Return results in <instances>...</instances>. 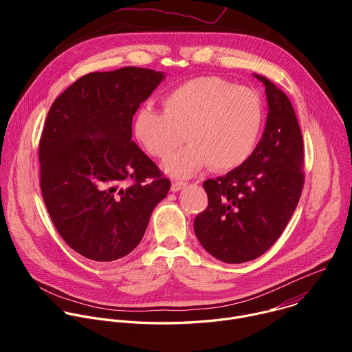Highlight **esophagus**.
Returning a JSON list of instances; mask_svg holds the SVG:
<instances>
[{
  "mask_svg": "<svg viewBox=\"0 0 352 352\" xmlns=\"http://www.w3.org/2000/svg\"><path fill=\"white\" fill-rule=\"evenodd\" d=\"M185 185H186V182H184V181H174V182L171 184V190H173V192H178V190H181Z\"/></svg>",
  "mask_w": 352,
  "mask_h": 352,
  "instance_id": "esophagus-1",
  "label": "esophagus"
}]
</instances>
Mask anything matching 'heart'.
<instances>
[{"label": "heart", "mask_w": 352, "mask_h": 352, "mask_svg": "<svg viewBox=\"0 0 352 352\" xmlns=\"http://www.w3.org/2000/svg\"><path fill=\"white\" fill-rule=\"evenodd\" d=\"M164 111L142 107L133 132L146 152L167 159L185 139L186 147L164 163L174 177H188L210 164L227 171L254 155L265 111L259 94L219 76L190 79L163 98Z\"/></svg>", "instance_id": "b5f03b06"}]
</instances>
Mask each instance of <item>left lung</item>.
<instances>
[{"mask_svg":"<svg viewBox=\"0 0 352 352\" xmlns=\"http://www.w3.org/2000/svg\"><path fill=\"white\" fill-rule=\"evenodd\" d=\"M266 86L267 120L254 155L223 177L208 179L206 210L195 219V234L208 252L224 263L263 255L287 227L304 188L302 133L287 94Z\"/></svg>","mask_w":352,"mask_h":352,"instance_id":"obj_1","label":"left lung"}]
</instances>
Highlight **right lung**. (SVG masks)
Wrapping results in <instances>:
<instances>
[{
  "instance_id": "obj_1",
  "label": "right lung",
  "mask_w": 352,
  "mask_h": 352,
  "mask_svg": "<svg viewBox=\"0 0 352 352\" xmlns=\"http://www.w3.org/2000/svg\"><path fill=\"white\" fill-rule=\"evenodd\" d=\"M163 79L136 67L91 72L48 111L38 144L43 199L63 239L90 261L131 254L170 190V179L132 142L133 114Z\"/></svg>"
}]
</instances>
